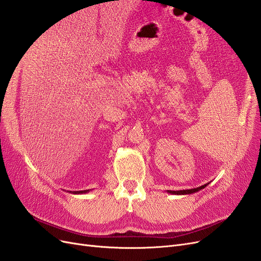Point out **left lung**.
<instances>
[{
    "label": "left lung",
    "instance_id": "obj_1",
    "mask_svg": "<svg viewBox=\"0 0 261 261\" xmlns=\"http://www.w3.org/2000/svg\"><path fill=\"white\" fill-rule=\"evenodd\" d=\"M209 183L204 184V186L198 187L196 189H191V190H181V191H167L168 194H173V195H188V194H193V193H196L200 190H203L204 188H206Z\"/></svg>",
    "mask_w": 261,
    "mask_h": 261
}]
</instances>
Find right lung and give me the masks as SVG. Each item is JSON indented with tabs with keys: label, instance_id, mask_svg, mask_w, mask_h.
Instances as JSON below:
<instances>
[{
	"label": "right lung",
	"instance_id": "1",
	"mask_svg": "<svg viewBox=\"0 0 261 261\" xmlns=\"http://www.w3.org/2000/svg\"><path fill=\"white\" fill-rule=\"evenodd\" d=\"M90 192V190H86V191H70L69 193H71V194H86V193Z\"/></svg>",
	"mask_w": 261,
	"mask_h": 261
}]
</instances>
